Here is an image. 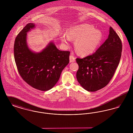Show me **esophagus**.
I'll return each instance as SVG.
<instances>
[{"instance_id": "34e87169", "label": "esophagus", "mask_w": 133, "mask_h": 133, "mask_svg": "<svg viewBox=\"0 0 133 133\" xmlns=\"http://www.w3.org/2000/svg\"><path fill=\"white\" fill-rule=\"evenodd\" d=\"M70 62H74L75 61V58L72 55H70L69 56Z\"/></svg>"}]
</instances>
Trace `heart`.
<instances>
[{
  "label": "heart",
  "mask_w": 133,
  "mask_h": 133,
  "mask_svg": "<svg viewBox=\"0 0 133 133\" xmlns=\"http://www.w3.org/2000/svg\"><path fill=\"white\" fill-rule=\"evenodd\" d=\"M61 39L66 45H69L70 39L75 40L76 51L85 56L94 53L98 49L103 39V34L93 26L84 23L70 28L67 35L62 36Z\"/></svg>",
  "instance_id": "obj_1"
}]
</instances>
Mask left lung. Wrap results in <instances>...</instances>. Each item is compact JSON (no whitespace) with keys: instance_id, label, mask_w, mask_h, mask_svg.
<instances>
[{"instance_id":"1","label":"left lung","mask_w":133,"mask_h":133,"mask_svg":"<svg viewBox=\"0 0 133 133\" xmlns=\"http://www.w3.org/2000/svg\"><path fill=\"white\" fill-rule=\"evenodd\" d=\"M120 38L110 27L108 38L93 54L77 58V79L86 90L95 92L105 87L114 75L120 60Z\"/></svg>"}]
</instances>
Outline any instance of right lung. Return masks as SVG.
Returning <instances> with one entry per match:
<instances>
[{"label": "right lung", "instance_id": "obj_1", "mask_svg": "<svg viewBox=\"0 0 133 133\" xmlns=\"http://www.w3.org/2000/svg\"><path fill=\"white\" fill-rule=\"evenodd\" d=\"M28 23L19 32L14 45V56L19 74L28 84L41 91L52 88L69 62V51L59 50L50 41L39 52L32 51L27 42V33L35 28Z\"/></svg>", "mask_w": 133, "mask_h": 133}]
</instances>
